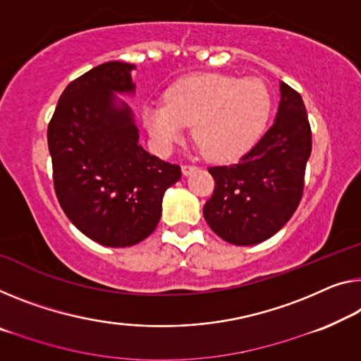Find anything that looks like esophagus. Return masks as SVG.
Instances as JSON below:
<instances>
[{
    "label": "esophagus",
    "instance_id": "1",
    "mask_svg": "<svg viewBox=\"0 0 361 361\" xmlns=\"http://www.w3.org/2000/svg\"><path fill=\"white\" fill-rule=\"evenodd\" d=\"M195 169H197V166H193V164H182V174L184 176L192 174Z\"/></svg>",
    "mask_w": 361,
    "mask_h": 361
}]
</instances>
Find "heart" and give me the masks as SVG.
Returning a JSON list of instances; mask_svg holds the SVG:
<instances>
[{
    "label": "heart",
    "instance_id": "heart-1",
    "mask_svg": "<svg viewBox=\"0 0 361 361\" xmlns=\"http://www.w3.org/2000/svg\"><path fill=\"white\" fill-rule=\"evenodd\" d=\"M273 97L263 80L197 74L177 80L164 103L143 106L142 121L158 152L169 153L185 126L212 161H234L250 152L268 126Z\"/></svg>",
    "mask_w": 361,
    "mask_h": 361
}]
</instances>
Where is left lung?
<instances>
[{
  "label": "left lung",
  "instance_id": "left-lung-1",
  "mask_svg": "<svg viewBox=\"0 0 361 361\" xmlns=\"http://www.w3.org/2000/svg\"><path fill=\"white\" fill-rule=\"evenodd\" d=\"M274 124L240 161L208 168L214 192L203 216L234 245H257L287 224L303 195L312 129L300 93L281 82Z\"/></svg>",
  "mask_w": 361,
  "mask_h": 361
}]
</instances>
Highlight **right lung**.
Listing matches in <instances>:
<instances>
[{
	"mask_svg": "<svg viewBox=\"0 0 361 361\" xmlns=\"http://www.w3.org/2000/svg\"><path fill=\"white\" fill-rule=\"evenodd\" d=\"M134 64L109 61L72 80L48 126L54 192L71 223L104 247H132L157 229L180 168L138 143L129 104Z\"/></svg>",
	"mask_w": 361,
	"mask_h": 361,
	"instance_id": "1",
	"label": "right lung"
}]
</instances>
